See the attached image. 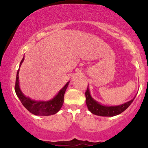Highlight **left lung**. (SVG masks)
<instances>
[{"label": "left lung", "instance_id": "1", "mask_svg": "<svg viewBox=\"0 0 148 148\" xmlns=\"http://www.w3.org/2000/svg\"><path fill=\"white\" fill-rule=\"evenodd\" d=\"M85 94H86V102L88 110L92 114L99 115V116L106 117H113L123 113L130 106V104L136 97H134L133 99H131L130 101L124 103L123 104L118 105V106H107V105L101 104L92 97L88 86L87 90Z\"/></svg>", "mask_w": 148, "mask_h": 148}]
</instances>
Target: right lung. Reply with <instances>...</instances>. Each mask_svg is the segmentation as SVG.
Wrapping results in <instances>:
<instances>
[{"label": "right lung", "instance_id": "right-lung-1", "mask_svg": "<svg viewBox=\"0 0 148 148\" xmlns=\"http://www.w3.org/2000/svg\"><path fill=\"white\" fill-rule=\"evenodd\" d=\"M23 60H24V56L20 62L19 68ZM19 68H18L17 74H16L15 92L23 106L33 114L35 115H42V116L54 115L60 111L61 107L63 104L64 95L69 84V81L64 85V87L58 92V94L53 99L49 100V101H36V100L30 99L29 97L24 95L20 89L19 81H18Z\"/></svg>", "mask_w": 148, "mask_h": 148}]
</instances>
